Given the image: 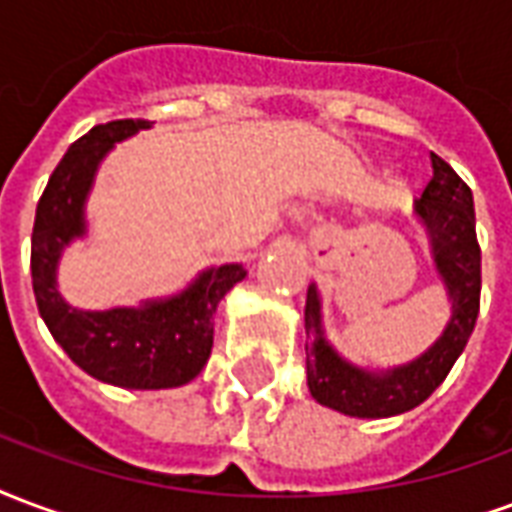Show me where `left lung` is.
<instances>
[{"instance_id":"1","label":"left lung","mask_w":512,"mask_h":512,"mask_svg":"<svg viewBox=\"0 0 512 512\" xmlns=\"http://www.w3.org/2000/svg\"><path fill=\"white\" fill-rule=\"evenodd\" d=\"M434 177L423 196L414 199V218L428 237L434 272L450 300L445 330L423 354L393 368L368 371L349 363L327 341L322 322V294L316 283L305 300V371L308 390L327 409L349 417H393L420 406L445 382L455 360L464 352L480 311V245L475 234L472 190L450 163L431 152Z\"/></svg>"}]
</instances>
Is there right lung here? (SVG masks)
<instances>
[{
  "label": "right lung",
  "mask_w": 512,
  "mask_h": 512,
  "mask_svg": "<svg viewBox=\"0 0 512 512\" xmlns=\"http://www.w3.org/2000/svg\"><path fill=\"white\" fill-rule=\"evenodd\" d=\"M152 128L119 119L92 128L59 160L37 201L32 229V286L37 311L67 357L98 382L128 390H166L201 374L212 352L220 300L248 275L242 264L201 270L177 294L84 311L62 297L59 261L70 242L87 237V199L114 144Z\"/></svg>",
  "instance_id": "obj_1"
}]
</instances>
